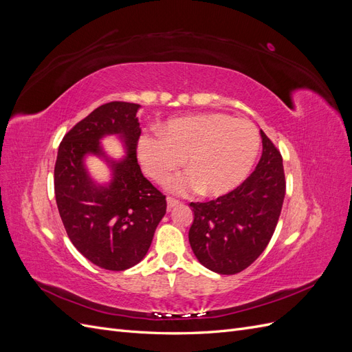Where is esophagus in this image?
<instances>
[{
	"mask_svg": "<svg viewBox=\"0 0 352 352\" xmlns=\"http://www.w3.org/2000/svg\"><path fill=\"white\" fill-rule=\"evenodd\" d=\"M179 204H180L179 199H176L173 197H167V206H168V208H173V207H176Z\"/></svg>",
	"mask_w": 352,
	"mask_h": 352,
	"instance_id": "obj_1",
	"label": "esophagus"
}]
</instances>
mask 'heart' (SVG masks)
I'll return each mask as SVG.
<instances>
[{"label":"heart","instance_id":"1","mask_svg":"<svg viewBox=\"0 0 352 352\" xmlns=\"http://www.w3.org/2000/svg\"><path fill=\"white\" fill-rule=\"evenodd\" d=\"M160 133L140 136L138 157L155 182H163L185 158L188 172L167 180V188L176 194L230 192L250 173L261 142L252 122L225 113L179 117L167 122Z\"/></svg>","mask_w":352,"mask_h":352}]
</instances>
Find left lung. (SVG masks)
I'll return each instance as SVG.
<instances>
[{
	"label": "left lung",
	"instance_id": "1",
	"mask_svg": "<svg viewBox=\"0 0 352 352\" xmlns=\"http://www.w3.org/2000/svg\"><path fill=\"white\" fill-rule=\"evenodd\" d=\"M263 154L254 172L230 192L190 202L189 243L198 261L220 274H236L267 247L282 211L286 180L282 154L261 131Z\"/></svg>",
	"mask_w": 352,
	"mask_h": 352
}]
</instances>
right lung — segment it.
Wrapping results in <instances>:
<instances>
[{
    "label": "right lung",
    "mask_w": 352,
    "mask_h": 352,
    "mask_svg": "<svg viewBox=\"0 0 352 352\" xmlns=\"http://www.w3.org/2000/svg\"><path fill=\"white\" fill-rule=\"evenodd\" d=\"M138 104L124 101L100 105L63 138L54 167L56 201L69 239L83 257L111 272L133 267L145 257L167 208L166 195L138 164ZM107 133L125 138L128 158L113 165L109 188H97L81 158L87 152L102 153L98 141Z\"/></svg>",
    "instance_id": "obj_1"
}]
</instances>
